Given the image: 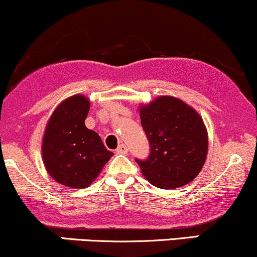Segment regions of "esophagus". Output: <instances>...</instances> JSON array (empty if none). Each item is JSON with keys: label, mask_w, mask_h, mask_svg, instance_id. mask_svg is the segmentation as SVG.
Instances as JSON below:
<instances>
[{"label": "esophagus", "mask_w": 257, "mask_h": 257, "mask_svg": "<svg viewBox=\"0 0 257 257\" xmlns=\"http://www.w3.org/2000/svg\"><path fill=\"white\" fill-rule=\"evenodd\" d=\"M116 152L117 153H126L128 152V147H126V145H124V144H120V145L117 147Z\"/></svg>", "instance_id": "esophagus-1"}]
</instances>
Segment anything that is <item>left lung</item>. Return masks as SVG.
<instances>
[{
	"instance_id": "obj_1",
	"label": "left lung",
	"mask_w": 257,
	"mask_h": 257,
	"mask_svg": "<svg viewBox=\"0 0 257 257\" xmlns=\"http://www.w3.org/2000/svg\"><path fill=\"white\" fill-rule=\"evenodd\" d=\"M140 118L150 155L135 161L150 184L172 190L192 181L208 152V134L199 114L181 100L161 96L141 106Z\"/></svg>"
}]
</instances>
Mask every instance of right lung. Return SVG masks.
Segmentation results:
<instances>
[{"mask_svg": "<svg viewBox=\"0 0 257 257\" xmlns=\"http://www.w3.org/2000/svg\"><path fill=\"white\" fill-rule=\"evenodd\" d=\"M88 112V99L73 95L53 112L44 133L42 156L47 172L67 187H88L113 156L99 135L85 126Z\"/></svg>", "mask_w": 257, "mask_h": 257, "instance_id": "add662e5", "label": "right lung"}]
</instances>
